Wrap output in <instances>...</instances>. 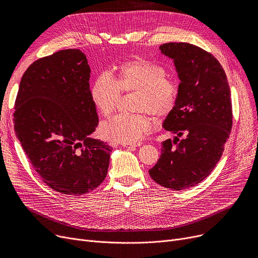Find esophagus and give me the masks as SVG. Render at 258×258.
<instances>
[{
  "instance_id": "obj_1",
  "label": "esophagus",
  "mask_w": 258,
  "mask_h": 258,
  "mask_svg": "<svg viewBox=\"0 0 258 258\" xmlns=\"http://www.w3.org/2000/svg\"><path fill=\"white\" fill-rule=\"evenodd\" d=\"M123 146L126 147V148H128V150H131V151H135L138 146H140V144H137V145H134V144H123Z\"/></svg>"
}]
</instances>
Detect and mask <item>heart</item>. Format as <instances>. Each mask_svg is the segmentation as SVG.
Instances as JSON below:
<instances>
[{"instance_id": "b5f03b06", "label": "heart", "mask_w": 258, "mask_h": 258, "mask_svg": "<svg viewBox=\"0 0 258 258\" xmlns=\"http://www.w3.org/2000/svg\"><path fill=\"white\" fill-rule=\"evenodd\" d=\"M166 75L165 68L160 64L141 58L131 59L119 68L115 80L105 73L96 77L91 88L93 104L100 115L108 117L116 110L120 91L137 92V112L166 116L173 110L179 94L177 81ZM155 125V119L146 114L117 115L102 124L100 133L107 140L136 144Z\"/></svg>"}]
</instances>
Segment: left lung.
<instances>
[{
	"label": "left lung",
	"instance_id": "8db88e82",
	"mask_svg": "<svg viewBox=\"0 0 258 258\" xmlns=\"http://www.w3.org/2000/svg\"><path fill=\"white\" fill-rule=\"evenodd\" d=\"M159 49L173 60L180 79L177 103L163 122L177 136L162 142L148 172L161 186L182 190L206 179L220 161L232 127L231 92L223 67L207 51L188 43Z\"/></svg>",
	"mask_w": 258,
	"mask_h": 258
}]
</instances>
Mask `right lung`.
<instances>
[{
    "label": "right lung",
    "mask_w": 258,
    "mask_h": 258,
    "mask_svg": "<svg viewBox=\"0 0 258 258\" xmlns=\"http://www.w3.org/2000/svg\"><path fill=\"white\" fill-rule=\"evenodd\" d=\"M85 54L67 49L35 60L16 99L15 131L35 171L53 190L81 196L106 177L113 148L93 139L98 115Z\"/></svg>",
    "instance_id": "1"
}]
</instances>
